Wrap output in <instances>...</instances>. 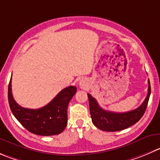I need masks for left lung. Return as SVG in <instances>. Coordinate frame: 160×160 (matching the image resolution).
I'll return each instance as SVG.
<instances>
[{
    "mask_svg": "<svg viewBox=\"0 0 160 160\" xmlns=\"http://www.w3.org/2000/svg\"><path fill=\"white\" fill-rule=\"evenodd\" d=\"M148 83V94L143 103L136 109L127 112H113L105 111L99 106L98 103L94 98H93L90 94H88V99H89L90 112L94 126L102 131L114 132V131L126 129L138 122L145 113L151 94L149 80Z\"/></svg>",
    "mask_w": 160,
    "mask_h": 160,
    "instance_id": "left-lung-1",
    "label": "left lung"
}]
</instances>
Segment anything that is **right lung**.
Listing matches in <instances>:
<instances>
[{
    "label": "right lung",
    "mask_w": 160,
    "mask_h": 160,
    "mask_svg": "<svg viewBox=\"0 0 160 160\" xmlns=\"http://www.w3.org/2000/svg\"><path fill=\"white\" fill-rule=\"evenodd\" d=\"M77 92L75 86L62 90L51 102L42 108L30 109L16 103L12 93V77L8 84L9 106L18 121L29 132L41 136L59 134L67 125V108Z\"/></svg>",
    "instance_id": "add662e5"
}]
</instances>
